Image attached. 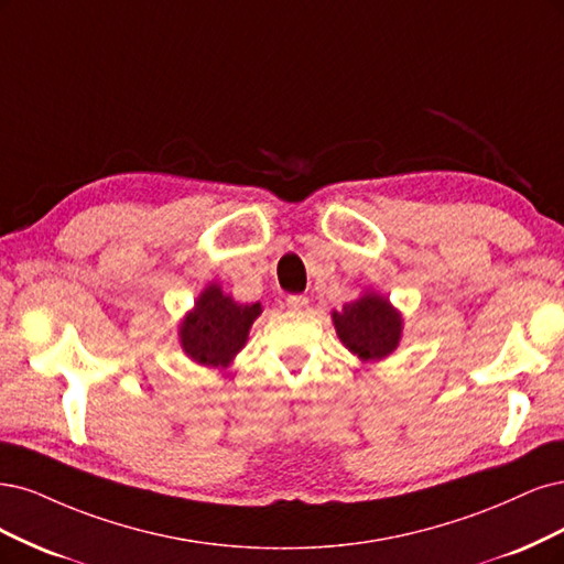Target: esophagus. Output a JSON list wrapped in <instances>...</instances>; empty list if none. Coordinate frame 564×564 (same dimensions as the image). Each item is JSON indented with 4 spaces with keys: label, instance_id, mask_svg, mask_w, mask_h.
I'll return each instance as SVG.
<instances>
[{
    "label": "esophagus",
    "instance_id": "esophagus-1",
    "mask_svg": "<svg viewBox=\"0 0 564 564\" xmlns=\"http://www.w3.org/2000/svg\"><path fill=\"white\" fill-rule=\"evenodd\" d=\"M285 306L290 308V312H306V308H308V297H304V295H288L285 297Z\"/></svg>",
    "mask_w": 564,
    "mask_h": 564
}]
</instances>
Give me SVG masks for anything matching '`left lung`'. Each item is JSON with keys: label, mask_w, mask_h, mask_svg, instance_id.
<instances>
[{"label": "left lung", "mask_w": 564, "mask_h": 564, "mask_svg": "<svg viewBox=\"0 0 564 564\" xmlns=\"http://www.w3.org/2000/svg\"><path fill=\"white\" fill-rule=\"evenodd\" d=\"M337 337L360 360L372 362L395 351L403 337V318L387 297L372 290L333 312Z\"/></svg>", "instance_id": "1"}]
</instances>
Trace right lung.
<instances>
[{
    "mask_svg": "<svg viewBox=\"0 0 564 564\" xmlns=\"http://www.w3.org/2000/svg\"><path fill=\"white\" fill-rule=\"evenodd\" d=\"M260 314V302L239 304L210 283L180 323V344L198 366L223 370L246 347L250 325Z\"/></svg>",
    "mask_w": 564,
    "mask_h": 564,
    "instance_id": "right-lung-1",
    "label": "right lung"
}]
</instances>
